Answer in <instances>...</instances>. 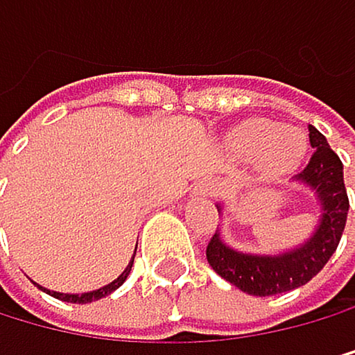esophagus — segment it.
Masks as SVG:
<instances>
[{
	"instance_id": "esophagus-1",
	"label": "esophagus",
	"mask_w": 355,
	"mask_h": 355,
	"mask_svg": "<svg viewBox=\"0 0 355 355\" xmlns=\"http://www.w3.org/2000/svg\"><path fill=\"white\" fill-rule=\"evenodd\" d=\"M216 193H218V184L211 178H205L196 189H193V196L196 198H211V196H216Z\"/></svg>"
}]
</instances>
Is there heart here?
I'll return each mask as SVG.
<instances>
[{"label":"heart","mask_w":355,"mask_h":355,"mask_svg":"<svg viewBox=\"0 0 355 355\" xmlns=\"http://www.w3.org/2000/svg\"><path fill=\"white\" fill-rule=\"evenodd\" d=\"M227 148L238 157H255L262 173L273 178L302 162L306 139L298 128L249 119L227 133Z\"/></svg>","instance_id":"heart-1"}]
</instances>
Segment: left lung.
Returning <instances> with one entry per match:
<instances>
[{"label":"left lung","mask_w":355,"mask_h":355,"mask_svg":"<svg viewBox=\"0 0 355 355\" xmlns=\"http://www.w3.org/2000/svg\"><path fill=\"white\" fill-rule=\"evenodd\" d=\"M309 142L315 153L302 173L293 178V184L309 189L320 207L311 236L298 247L280 253H249L229 247L220 231H216L207 247V260L213 271L249 295L264 298L306 284L322 271L343 238L349 211L343 162L315 126H309ZM216 207L222 213V205Z\"/></svg>","instance_id":"left-lung-1"}]
</instances>
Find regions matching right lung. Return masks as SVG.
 I'll use <instances>...</instances> for the list:
<instances>
[{
    "mask_svg": "<svg viewBox=\"0 0 355 355\" xmlns=\"http://www.w3.org/2000/svg\"><path fill=\"white\" fill-rule=\"evenodd\" d=\"M133 258H135V253H133ZM133 258H131V262L126 264V269L117 275V278L113 280V282H108L106 286H100V289H95V291H86V293H60V291H51V289H44L42 284H37L42 291H46L49 295H53V298H57V300H64V302H75V304H86V302H93V300H102V298H106L108 293H113L117 286H122L124 284V280L128 278V273H131V267H133Z\"/></svg>",
    "mask_w": 355,
    "mask_h": 355,
    "instance_id": "obj_1",
    "label": "right lung"
}]
</instances>
